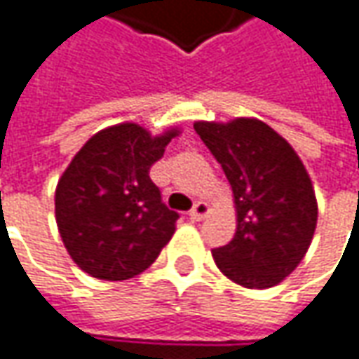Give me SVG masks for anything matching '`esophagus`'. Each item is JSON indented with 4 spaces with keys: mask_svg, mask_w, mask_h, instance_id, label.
Returning <instances> with one entry per match:
<instances>
[{
    "mask_svg": "<svg viewBox=\"0 0 359 359\" xmlns=\"http://www.w3.org/2000/svg\"><path fill=\"white\" fill-rule=\"evenodd\" d=\"M209 213V205L205 203V201H199L193 209H191V213H189V217L193 219V222H201L205 215Z\"/></svg>",
    "mask_w": 359,
    "mask_h": 359,
    "instance_id": "esophagus-1",
    "label": "esophagus"
}]
</instances>
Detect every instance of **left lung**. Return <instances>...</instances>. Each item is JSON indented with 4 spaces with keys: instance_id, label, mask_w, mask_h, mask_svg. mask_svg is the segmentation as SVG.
<instances>
[{
    "instance_id": "1",
    "label": "left lung",
    "mask_w": 359,
    "mask_h": 359,
    "mask_svg": "<svg viewBox=\"0 0 359 359\" xmlns=\"http://www.w3.org/2000/svg\"><path fill=\"white\" fill-rule=\"evenodd\" d=\"M195 132L222 164L236 205V233L213 250V260L236 285L276 286L305 258L317 227V197L303 160L256 117L195 121Z\"/></svg>"
}]
</instances>
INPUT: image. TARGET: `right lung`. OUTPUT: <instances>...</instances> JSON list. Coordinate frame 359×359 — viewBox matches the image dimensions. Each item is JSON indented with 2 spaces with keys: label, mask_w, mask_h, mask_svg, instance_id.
Wrapping results in <instances>:
<instances>
[{
  "label": "right lung",
  "mask_w": 359,
  "mask_h": 359,
  "mask_svg": "<svg viewBox=\"0 0 359 359\" xmlns=\"http://www.w3.org/2000/svg\"><path fill=\"white\" fill-rule=\"evenodd\" d=\"M180 128L152 136L126 121L109 126L74 154L54 193V213L73 262L99 280L144 272L170 242L179 213L160 199L150 166Z\"/></svg>",
  "instance_id": "add662e5"
}]
</instances>
